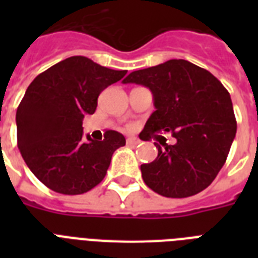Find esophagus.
<instances>
[{
	"label": "esophagus",
	"instance_id": "34e87169",
	"mask_svg": "<svg viewBox=\"0 0 258 258\" xmlns=\"http://www.w3.org/2000/svg\"><path fill=\"white\" fill-rule=\"evenodd\" d=\"M141 143V139H138L135 137H130L127 138V145L128 146H138Z\"/></svg>",
	"mask_w": 258,
	"mask_h": 258
}]
</instances>
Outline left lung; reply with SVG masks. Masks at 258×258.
<instances>
[{
  "label": "left lung",
  "mask_w": 258,
  "mask_h": 258,
  "mask_svg": "<svg viewBox=\"0 0 258 258\" xmlns=\"http://www.w3.org/2000/svg\"><path fill=\"white\" fill-rule=\"evenodd\" d=\"M135 83L153 92L155 111L139 134L142 141L165 139L171 133L175 145L155 143L157 159L141 166L151 190L167 198H186L205 190L226 162L237 123L230 95L209 71L187 61L169 60L134 71L123 84Z\"/></svg>",
  "instance_id": "obj_1"
}]
</instances>
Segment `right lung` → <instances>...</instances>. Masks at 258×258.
<instances>
[{"label":"right lung","instance_id":"right-lung-1","mask_svg":"<svg viewBox=\"0 0 258 258\" xmlns=\"http://www.w3.org/2000/svg\"><path fill=\"white\" fill-rule=\"evenodd\" d=\"M125 74L72 56L30 83L16 113L17 145L26 166L46 187L76 196L103 180L125 138L109 130L103 141L86 139L83 119L96 111L101 91Z\"/></svg>","mask_w":258,"mask_h":258}]
</instances>
